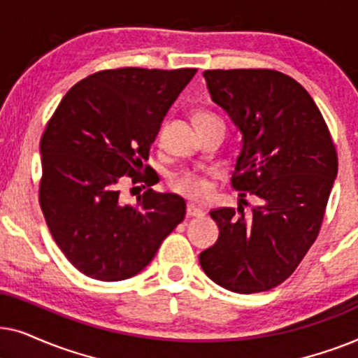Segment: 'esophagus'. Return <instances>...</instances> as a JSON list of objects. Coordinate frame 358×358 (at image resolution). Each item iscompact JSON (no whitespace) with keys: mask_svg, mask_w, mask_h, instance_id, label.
I'll return each instance as SVG.
<instances>
[{"mask_svg":"<svg viewBox=\"0 0 358 358\" xmlns=\"http://www.w3.org/2000/svg\"><path fill=\"white\" fill-rule=\"evenodd\" d=\"M187 215H189V217H202L203 210L200 208L199 205L189 202V203H187Z\"/></svg>","mask_w":358,"mask_h":358,"instance_id":"obj_1","label":"esophagus"}]
</instances>
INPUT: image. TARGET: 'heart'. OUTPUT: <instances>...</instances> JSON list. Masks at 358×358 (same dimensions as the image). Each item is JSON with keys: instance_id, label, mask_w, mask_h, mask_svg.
I'll list each match as a JSON object with an SVG mask.
<instances>
[{"instance_id": "heart-1", "label": "heart", "mask_w": 358, "mask_h": 358, "mask_svg": "<svg viewBox=\"0 0 358 358\" xmlns=\"http://www.w3.org/2000/svg\"><path fill=\"white\" fill-rule=\"evenodd\" d=\"M207 119H218V117L210 114V112H199L197 114V122ZM171 185H173L174 190L189 195L192 199H205L212 192V182H210L207 176L202 173H194V171L178 174L171 180Z\"/></svg>"}]
</instances>
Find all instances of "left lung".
<instances>
[{
	"instance_id": "1",
	"label": "left lung",
	"mask_w": 358,
	"mask_h": 358,
	"mask_svg": "<svg viewBox=\"0 0 358 358\" xmlns=\"http://www.w3.org/2000/svg\"><path fill=\"white\" fill-rule=\"evenodd\" d=\"M212 101L243 135L231 184L256 195L210 212L220 236L200 252L203 272L229 292L259 293L295 272L320 233L337 153L320 109L293 78L275 70L203 71Z\"/></svg>"
}]
</instances>
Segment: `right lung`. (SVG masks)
Masks as SVG:
<instances>
[{"label":"right lung","instance_id":"1","mask_svg":"<svg viewBox=\"0 0 358 358\" xmlns=\"http://www.w3.org/2000/svg\"><path fill=\"white\" fill-rule=\"evenodd\" d=\"M197 70H104L76 83L41 140V207L65 257L85 275L119 282L151 262L182 222L176 194L145 190L134 205L120 195L124 176H140L161 122ZM145 171H148L146 166ZM145 189V187H143Z\"/></svg>","mask_w":358,"mask_h":358}]
</instances>
